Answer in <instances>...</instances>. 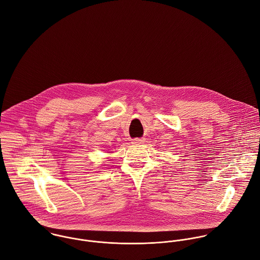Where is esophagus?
Instances as JSON below:
<instances>
[{
    "label": "esophagus",
    "mask_w": 260,
    "mask_h": 260,
    "mask_svg": "<svg viewBox=\"0 0 260 260\" xmlns=\"http://www.w3.org/2000/svg\"><path fill=\"white\" fill-rule=\"evenodd\" d=\"M143 142V139H140V138H135L132 140V144H141Z\"/></svg>",
    "instance_id": "34e87169"
}]
</instances>
